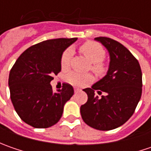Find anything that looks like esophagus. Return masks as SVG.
<instances>
[{
  "label": "esophagus",
  "instance_id": "1",
  "mask_svg": "<svg viewBox=\"0 0 151 151\" xmlns=\"http://www.w3.org/2000/svg\"><path fill=\"white\" fill-rule=\"evenodd\" d=\"M74 91H75V92H80L81 91V89H79V88H76V87H75L74 88Z\"/></svg>",
  "mask_w": 151,
  "mask_h": 151
}]
</instances>
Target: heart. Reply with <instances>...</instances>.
Listing matches in <instances>:
<instances>
[{
  "mask_svg": "<svg viewBox=\"0 0 151 151\" xmlns=\"http://www.w3.org/2000/svg\"><path fill=\"white\" fill-rule=\"evenodd\" d=\"M80 51L85 55V57L92 64L91 69L96 72H101L104 70L102 60L105 57V50L102 46L95 42L88 41L80 47ZM73 51L71 49L66 50L61 57V67L62 69H67L70 65V62L72 57ZM92 80V76L87 74H81L78 72H72L69 76V81L76 85H83Z\"/></svg>",
  "mask_w": 151,
  "mask_h": 151,
  "instance_id": "obj_1",
  "label": "heart"
}]
</instances>
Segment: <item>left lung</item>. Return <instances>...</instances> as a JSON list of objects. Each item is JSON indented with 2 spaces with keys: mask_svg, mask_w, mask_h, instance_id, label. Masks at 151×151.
I'll list each match as a JSON object with an SVG mask.
<instances>
[{
  "mask_svg": "<svg viewBox=\"0 0 151 151\" xmlns=\"http://www.w3.org/2000/svg\"><path fill=\"white\" fill-rule=\"evenodd\" d=\"M94 39L106 48L110 61L105 76L83 89L88 99L81 106V115L93 129L112 130L126 123L134 112L142 94V72L138 60L123 44L106 37ZM95 90L105 95L99 98Z\"/></svg>",
  "mask_w": 151,
  "mask_h": 151,
  "instance_id": "8db88e82",
  "label": "left lung"
}]
</instances>
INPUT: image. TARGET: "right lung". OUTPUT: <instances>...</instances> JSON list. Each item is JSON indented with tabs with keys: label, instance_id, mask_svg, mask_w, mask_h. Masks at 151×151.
Instances as JSON below:
<instances>
[{
	"label": "right lung",
	"instance_id": "obj_1",
	"mask_svg": "<svg viewBox=\"0 0 151 151\" xmlns=\"http://www.w3.org/2000/svg\"><path fill=\"white\" fill-rule=\"evenodd\" d=\"M77 38L43 41L26 50L9 74L11 100L21 119L37 129L49 128L60 119L64 106L74 94L73 87L63 85L54 92L53 75L61 70L64 51Z\"/></svg>",
	"mask_w": 151,
	"mask_h": 151
}]
</instances>
